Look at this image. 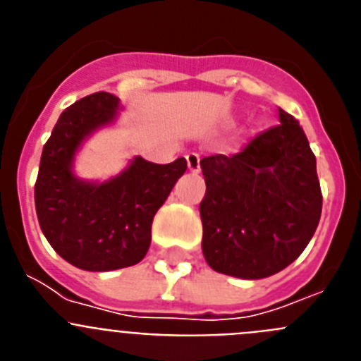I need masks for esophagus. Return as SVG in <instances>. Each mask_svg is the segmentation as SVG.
<instances>
[{
	"label": "esophagus",
	"mask_w": 361,
	"mask_h": 361,
	"mask_svg": "<svg viewBox=\"0 0 361 361\" xmlns=\"http://www.w3.org/2000/svg\"><path fill=\"white\" fill-rule=\"evenodd\" d=\"M186 162H188V170L191 171V173H199L200 171V157L199 153L191 152L186 155Z\"/></svg>",
	"instance_id": "obj_1"
}]
</instances>
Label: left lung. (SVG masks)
<instances>
[{"mask_svg": "<svg viewBox=\"0 0 361 361\" xmlns=\"http://www.w3.org/2000/svg\"><path fill=\"white\" fill-rule=\"evenodd\" d=\"M280 124L242 152L200 161L202 253L216 273L244 280L295 262L322 215L317 157L298 121L279 108Z\"/></svg>", "mask_w": 361, "mask_h": 361, "instance_id": "1", "label": "left lung"}]
</instances>
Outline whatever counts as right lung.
I'll return each mask as SVG.
<instances>
[{"mask_svg":"<svg viewBox=\"0 0 361 361\" xmlns=\"http://www.w3.org/2000/svg\"><path fill=\"white\" fill-rule=\"evenodd\" d=\"M119 110V97L108 92L66 108L43 146L34 188L37 220L54 251L95 273L141 262L152 242L153 216L188 168L184 157L170 164L133 157L104 183L79 178L75 153L92 133L116 123Z\"/></svg>","mask_w":361,"mask_h":361,"instance_id":"right-lung-1","label":"right lung"}]
</instances>
